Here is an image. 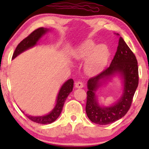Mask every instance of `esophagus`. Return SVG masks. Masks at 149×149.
<instances>
[{"instance_id":"34e87169","label":"esophagus","mask_w":149,"mask_h":149,"mask_svg":"<svg viewBox=\"0 0 149 149\" xmlns=\"http://www.w3.org/2000/svg\"><path fill=\"white\" fill-rule=\"evenodd\" d=\"M84 86V84L83 83L81 82V81H78V82L75 83V87L76 88H82Z\"/></svg>"}]
</instances>
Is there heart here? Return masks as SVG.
Wrapping results in <instances>:
<instances>
[{
  "mask_svg": "<svg viewBox=\"0 0 149 149\" xmlns=\"http://www.w3.org/2000/svg\"><path fill=\"white\" fill-rule=\"evenodd\" d=\"M77 59H86L85 69L89 74H95L100 71L107 64L109 51L107 46L100 45L95 47L93 40H89L81 45L74 53Z\"/></svg>",
  "mask_w": 149,
  "mask_h": 149,
  "instance_id": "1",
  "label": "heart"
}]
</instances>
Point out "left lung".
Returning <instances> with one entry per match:
<instances>
[{
  "mask_svg": "<svg viewBox=\"0 0 149 149\" xmlns=\"http://www.w3.org/2000/svg\"><path fill=\"white\" fill-rule=\"evenodd\" d=\"M116 73L121 74L124 79L123 95L111 107H101L95 96V91L99 86L100 80L107 79ZM138 81V66L135 55L120 36L117 52L110 66L91 77L87 82L85 111L89 119L98 125H108L124 117L132 105Z\"/></svg>",
  "mask_w": 149,
  "mask_h": 149,
  "instance_id": "obj_1",
  "label": "left lung"
}]
</instances>
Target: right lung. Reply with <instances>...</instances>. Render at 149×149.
<instances>
[{"instance_id":"1","label":"right lung","mask_w":149,"mask_h":149,"mask_svg":"<svg viewBox=\"0 0 149 149\" xmlns=\"http://www.w3.org/2000/svg\"><path fill=\"white\" fill-rule=\"evenodd\" d=\"M48 29L44 28H39L38 29L34 30L32 33H30L27 37L22 40L21 42L18 44L17 47L15 48V52H14L12 59H14L24 51L31 48L36 45V42L38 40L41 38L42 35H44ZM73 85H74V81L72 79H69L64 83V84L61 87L60 91L57 97V102L56 107L53 109V111L48 114V115L45 116H40V117H34V116H30L26 115L28 119L31 121L35 122L37 123L40 124H49L56 121L60 116L61 112H62L63 106L66 101V100L71 91H72Z\"/></svg>"}]
</instances>
